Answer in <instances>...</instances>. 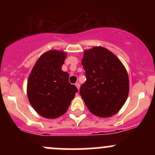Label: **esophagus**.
Masks as SVG:
<instances>
[{
    "mask_svg": "<svg viewBox=\"0 0 155 155\" xmlns=\"http://www.w3.org/2000/svg\"><path fill=\"white\" fill-rule=\"evenodd\" d=\"M75 85H76V87H77L78 89H79V87H80V84H79V82H76V84H75Z\"/></svg>",
    "mask_w": 155,
    "mask_h": 155,
    "instance_id": "1",
    "label": "esophagus"
}]
</instances>
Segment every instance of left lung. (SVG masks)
Returning <instances> with one entry per match:
<instances>
[{
	"label": "left lung",
	"mask_w": 155,
	"mask_h": 155,
	"mask_svg": "<svg viewBox=\"0 0 155 155\" xmlns=\"http://www.w3.org/2000/svg\"><path fill=\"white\" fill-rule=\"evenodd\" d=\"M82 64L86 81L79 93L87 109L101 118L116 114L129 93V78L123 64L107 48L94 46L84 51Z\"/></svg>",
	"instance_id": "8db88e82"
}]
</instances>
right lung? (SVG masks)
Masks as SVG:
<instances>
[{"instance_id":"1","label":"right lung","mask_w":155,"mask_h":155,"mask_svg":"<svg viewBox=\"0 0 155 155\" xmlns=\"http://www.w3.org/2000/svg\"><path fill=\"white\" fill-rule=\"evenodd\" d=\"M66 52L51 50L42 54L30 74L27 85L29 102L46 118H56L68 109L77 87L69 82V74L61 70Z\"/></svg>"}]
</instances>
